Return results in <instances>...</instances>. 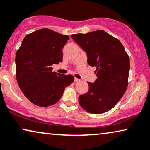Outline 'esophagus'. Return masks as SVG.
Masks as SVG:
<instances>
[{"instance_id":"34e87169","label":"esophagus","mask_w":150,"mask_h":150,"mask_svg":"<svg viewBox=\"0 0 150 150\" xmlns=\"http://www.w3.org/2000/svg\"><path fill=\"white\" fill-rule=\"evenodd\" d=\"M79 81H80V79H76V78H75V79H74V82H79Z\"/></svg>"}]
</instances>
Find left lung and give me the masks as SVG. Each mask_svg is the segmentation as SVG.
Masks as SVG:
<instances>
[{"mask_svg": "<svg viewBox=\"0 0 150 150\" xmlns=\"http://www.w3.org/2000/svg\"><path fill=\"white\" fill-rule=\"evenodd\" d=\"M71 38L86 53L88 64L97 68V79L87 82L89 89L79 96L80 105L91 114L109 111L127 90L129 56L122 43L103 30L72 34Z\"/></svg>", "mask_w": 150, "mask_h": 150, "instance_id": "8db88e82", "label": "left lung"}]
</instances>
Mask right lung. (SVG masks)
<instances>
[{"label": "right lung", "mask_w": 150, "mask_h": 150, "mask_svg": "<svg viewBox=\"0 0 150 150\" xmlns=\"http://www.w3.org/2000/svg\"><path fill=\"white\" fill-rule=\"evenodd\" d=\"M68 40V36L47 28L23 38L16 53V79L21 91L32 103L40 107L53 105L73 82V76L52 71L53 64L63 62L62 49Z\"/></svg>", "instance_id": "1"}]
</instances>
